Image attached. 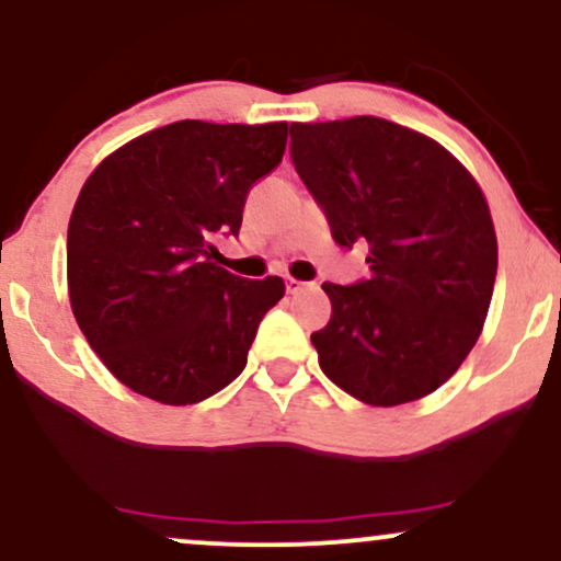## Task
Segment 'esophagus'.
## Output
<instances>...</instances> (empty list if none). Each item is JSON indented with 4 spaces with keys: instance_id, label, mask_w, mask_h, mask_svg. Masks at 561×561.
Masks as SVG:
<instances>
[{
    "instance_id": "34e87169",
    "label": "esophagus",
    "mask_w": 561,
    "mask_h": 561,
    "mask_svg": "<svg viewBox=\"0 0 561 561\" xmlns=\"http://www.w3.org/2000/svg\"><path fill=\"white\" fill-rule=\"evenodd\" d=\"M302 287H306V282L295 279V276H287V293H289V295H295V293H298V289H302Z\"/></svg>"
}]
</instances>
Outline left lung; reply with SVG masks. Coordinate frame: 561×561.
I'll return each instance as SVG.
<instances>
[{"instance_id": "1", "label": "left lung", "mask_w": 561, "mask_h": 561, "mask_svg": "<svg viewBox=\"0 0 561 561\" xmlns=\"http://www.w3.org/2000/svg\"><path fill=\"white\" fill-rule=\"evenodd\" d=\"M293 163L334 242L369 244V279L332 285L319 366L369 405L420 401L454 377L493 298L499 242L480 184L424 134L356 115L293 124Z\"/></svg>"}]
</instances>
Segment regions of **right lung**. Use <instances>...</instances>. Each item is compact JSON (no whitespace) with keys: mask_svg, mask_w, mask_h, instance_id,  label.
<instances>
[{"mask_svg":"<svg viewBox=\"0 0 561 561\" xmlns=\"http://www.w3.org/2000/svg\"><path fill=\"white\" fill-rule=\"evenodd\" d=\"M287 121H176L92 171L68 224L73 317L111 375L165 405L199 403L248 364L282 276L248 282L214 261L250 186L282 163Z\"/></svg>","mask_w":561,"mask_h":561,"instance_id":"add662e5","label":"right lung"}]
</instances>
